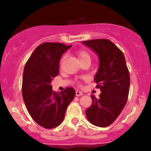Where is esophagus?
Wrapping results in <instances>:
<instances>
[{
	"mask_svg": "<svg viewBox=\"0 0 151 151\" xmlns=\"http://www.w3.org/2000/svg\"><path fill=\"white\" fill-rule=\"evenodd\" d=\"M81 95H83V93L81 92V91H79V90H77V91H76V96H81Z\"/></svg>",
	"mask_w": 151,
	"mask_h": 151,
	"instance_id": "34e87169",
	"label": "esophagus"
}]
</instances>
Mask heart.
I'll list each match as a JSON object with an SVG mask.
<instances>
[{
    "instance_id": "b5f03b06",
    "label": "heart",
    "mask_w": 151,
    "mask_h": 151,
    "mask_svg": "<svg viewBox=\"0 0 151 151\" xmlns=\"http://www.w3.org/2000/svg\"><path fill=\"white\" fill-rule=\"evenodd\" d=\"M78 57H79V59L80 61H82V60H86V59H89L91 60V55L89 53V52L86 51V50H80L78 51L77 52ZM64 58H62L63 60Z\"/></svg>"
}]
</instances>
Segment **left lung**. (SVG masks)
Listing matches in <instances>:
<instances>
[{"mask_svg": "<svg viewBox=\"0 0 151 151\" xmlns=\"http://www.w3.org/2000/svg\"><path fill=\"white\" fill-rule=\"evenodd\" d=\"M82 42L97 54L99 59V68L94 81L101 94L98 99L91 96L92 104L86 110V115L93 125L106 127L117 119L127 102L129 69L124 53L109 40H91Z\"/></svg>", "mask_w": 151, "mask_h": 151, "instance_id": "left-lung-1", "label": "left lung"}]
</instances>
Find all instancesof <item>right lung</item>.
Masks as SVG:
<instances>
[{"label": "right lung", "instance_id": "right-lung-1", "mask_svg": "<svg viewBox=\"0 0 151 151\" xmlns=\"http://www.w3.org/2000/svg\"><path fill=\"white\" fill-rule=\"evenodd\" d=\"M72 45L44 42L37 47L26 62L23 71L22 93L27 111L32 119L45 129L60 125L75 90L67 87L61 93L52 88V80L59 74L62 55Z\"/></svg>", "mask_w": 151, "mask_h": 151}]
</instances>
